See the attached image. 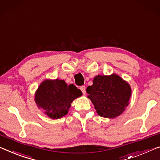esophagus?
I'll return each instance as SVG.
<instances>
[{
	"instance_id": "34e87169",
	"label": "esophagus",
	"mask_w": 160,
	"mask_h": 160,
	"mask_svg": "<svg viewBox=\"0 0 160 160\" xmlns=\"http://www.w3.org/2000/svg\"><path fill=\"white\" fill-rule=\"evenodd\" d=\"M80 90H81V91H82V92L83 95H85V93H86V88H85V86H84V85L81 86Z\"/></svg>"
}]
</instances>
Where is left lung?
Masks as SVG:
<instances>
[{
  "label": "left lung",
  "instance_id": "1",
  "mask_svg": "<svg viewBox=\"0 0 160 160\" xmlns=\"http://www.w3.org/2000/svg\"><path fill=\"white\" fill-rule=\"evenodd\" d=\"M86 92L98 115L105 118H116L122 113L131 96L130 86L115 74L96 76Z\"/></svg>",
  "mask_w": 160,
  "mask_h": 160
}]
</instances>
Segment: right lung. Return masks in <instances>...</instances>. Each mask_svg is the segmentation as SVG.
Returning a JSON list of instances; mask_svg holds the SVG:
<instances>
[{"label":"right lung","instance_id":"1","mask_svg":"<svg viewBox=\"0 0 160 160\" xmlns=\"http://www.w3.org/2000/svg\"><path fill=\"white\" fill-rule=\"evenodd\" d=\"M82 95L74 85H68L64 80H45L35 93V100L39 108L52 119H59L66 115L75 98Z\"/></svg>","mask_w":160,"mask_h":160}]
</instances>
